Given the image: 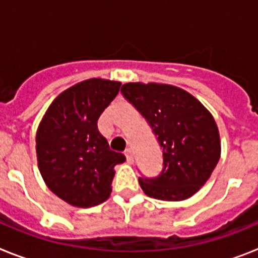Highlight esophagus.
<instances>
[{
    "instance_id": "34e87169",
    "label": "esophagus",
    "mask_w": 258,
    "mask_h": 258,
    "mask_svg": "<svg viewBox=\"0 0 258 258\" xmlns=\"http://www.w3.org/2000/svg\"><path fill=\"white\" fill-rule=\"evenodd\" d=\"M125 156H126V161H127V163H129V164L133 163L134 157H133V152H132L131 149L125 150Z\"/></svg>"
}]
</instances>
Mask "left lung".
<instances>
[{
	"instance_id": "1",
	"label": "left lung",
	"mask_w": 258,
	"mask_h": 258,
	"mask_svg": "<svg viewBox=\"0 0 258 258\" xmlns=\"http://www.w3.org/2000/svg\"><path fill=\"white\" fill-rule=\"evenodd\" d=\"M121 93L152 127L163 149L164 168L155 178H140L143 192L166 202L188 199L211 177L221 156L213 116L178 86L127 83Z\"/></svg>"
}]
</instances>
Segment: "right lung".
I'll list each match as a JSON object with an SVG mask.
<instances>
[{"mask_svg": "<svg viewBox=\"0 0 258 258\" xmlns=\"http://www.w3.org/2000/svg\"><path fill=\"white\" fill-rule=\"evenodd\" d=\"M121 83L89 79L66 89L51 102L36 133L38 169L51 192L79 208L108 199L115 165L126 159L109 149L98 118Z\"/></svg>", "mask_w": 258, "mask_h": 258, "instance_id": "right-lung-1", "label": "right lung"}]
</instances>
